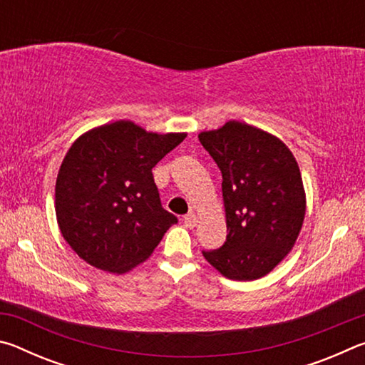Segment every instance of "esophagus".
Masks as SVG:
<instances>
[{"mask_svg": "<svg viewBox=\"0 0 365 365\" xmlns=\"http://www.w3.org/2000/svg\"><path fill=\"white\" fill-rule=\"evenodd\" d=\"M183 222H185V225H187L188 228H193V227H196V224H197V215H196L195 212H188V214L183 217Z\"/></svg>", "mask_w": 365, "mask_h": 365, "instance_id": "obj_1", "label": "esophagus"}]
</instances>
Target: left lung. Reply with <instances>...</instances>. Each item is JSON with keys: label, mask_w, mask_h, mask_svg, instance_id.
Segmentation results:
<instances>
[{"label": "left lung", "mask_w": 365, "mask_h": 365, "mask_svg": "<svg viewBox=\"0 0 365 365\" xmlns=\"http://www.w3.org/2000/svg\"><path fill=\"white\" fill-rule=\"evenodd\" d=\"M197 138L222 172L227 222L225 243L202 256L230 280L261 279L293 250L304 222L299 165L280 138L245 122Z\"/></svg>", "instance_id": "obj_1"}]
</instances>
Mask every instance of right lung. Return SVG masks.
Returning a JSON list of instances; mask_svg holds the SVG:
<instances>
[{"instance_id":"obj_1","label":"right lung","mask_w":365,"mask_h":365,"mask_svg":"<svg viewBox=\"0 0 365 365\" xmlns=\"http://www.w3.org/2000/svg\"><path fill=\"white\" fill-rule=\"evenodd\" d=\"M185 138L115 120L73 141L59 168L54 207L59 230L78 257L120 275L153 255L177 224L160 206L153 168Z\"/></svg>"}]
</instances>
